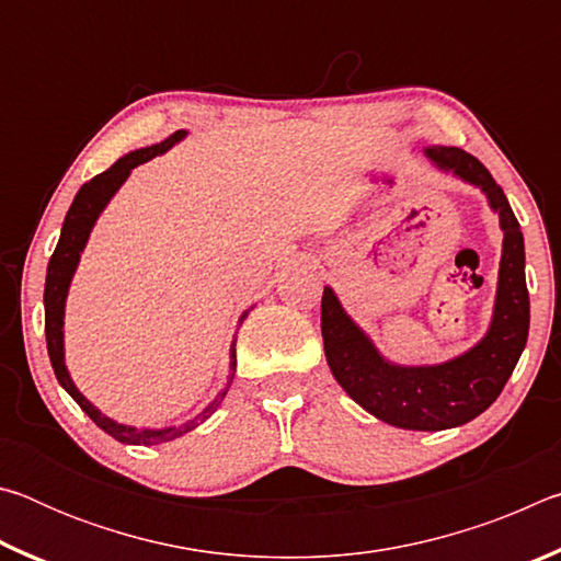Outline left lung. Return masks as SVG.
<instances>
[{
	"mask_svg": "<svg viewBox=\"0 0 561 561\" xmlns=\"http://www.w3.org/2000/svg\"><path fill=\"white\" fill-rule=\"evenodd\" d=\"M425 156L440 170L478 185L500 215L505 240L495 314L485 339L438 366H396L351 321L334 291L324 287L321 297V336L331 374L360 408L405 431L455 428L488 411L515 371L529 334L525 237L505 193L490 170L460 148L433 146Z\"/></svg>",
	"mask_w": 561,
	"mask_h": 561,
	"instance_id": "8db88e82",
	"label": "left lung"
}]
</instances>
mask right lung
<instances>
[{
    "label": "right lung",
    "mask_w": 561,
    "mask_h": 561,
    "mask_svg": "<svg viewBox=\"0 0 561 561\" xmlns=\"http://www.w3.org/2000/svg\"><path fill=\"white\" fill-rule=\"evenodd\" d=\"M180 138H185V130H175L173 136L165 138L163 144H156L150 148H140V150H133V153L118 158L116 163H113L106 173H101L96 178H91L89 183H83L79 193H76L73 203L69 207V213H66V220L61 227V237H59V244H56V250L49 260V270H46V284H44V331H46V348H49V358H51V366H54V374H56V381H59L66 393H69L76 403L81 405V411L87 413L93 423L99 425L101 431H106L111 438H116L118 443H126V445H158V443H168V440H175L180 438L183 433H190L197 425L205 423L207 417H210L217 405L222 403V398L227 393V388H230L232 378H234V366H237V356H234V344L230 348V358H232V374H230V381L222 388L220 393L215 396V401L205 408L203 413H197L195 417H190L187 423L178 425V428H160V431H140V428H133V425H123L111 421V417L103 415L96 405H91L87 398L79 393V388L73 386L69 371H66V364H64V307H66V294H69V284L71 277L76 272V264H79V257L83 252V247H87L89 234L93 230V222L99 220V215L103 207L108 205V201L113 195H116V190L123 185V180L128 178V173L136 165L146 163V160L156 158L160 153H165V150L178 144ZM247 311L240 319V324L244 321ZM237 341V339H234Z\"/></svg>",
    "instance_id": "right-lung-1"
}]
</instances>
